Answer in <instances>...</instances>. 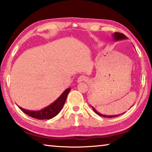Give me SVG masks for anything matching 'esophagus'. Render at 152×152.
Instances as JSON below:
<instances>
[{"label":"esophagus","instance_id":"obj_1","mask_svg":"<svg viewBox=\"0 0 152 152\" xmlns=\"http://www.w3.org/2000/svg\"><path fill=\"white\" fill-rule=\"evenodd\" d=\"M87 80H88V78H87V77H86L85 76H80L78 77V80H77V81H78V82H85V81H87Z\"/></svg>","mask_w":152,"mask_h":152}]
</instances>
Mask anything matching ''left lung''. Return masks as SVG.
<instances>
[{
	"label": "left lung",
	"instance_id": "obj_1",
	"mask_svg": "<svg viewBox=\"0 0 152 152\" xmlns=\"http://www.w3.org/2000/svg\"><path fill=\"white\" fill-rule=\"evenodd\" d=\"M113 39H114L115 41H119V40H123V39H127V37H126V36L123 34V33H117V32H115L113 33ZM92 109H93L94 111L96 113V114H98L99 115H100V116H102V117H109V118H113V117H118L119 115H102V114H101V113H99V112H97L96 109H94V108H93L92 107Z\"/></svg>",
	"mask_w": 152,
	"mask_h": 152
}]
</instances>
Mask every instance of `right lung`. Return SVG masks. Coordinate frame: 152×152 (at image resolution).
I'll use <instances>...</instances> for the list:
<instances>
[{"mask_svg":"<svg viewBox=\"0 0 152 152\" xmlns=\"http://www.w3.org/2000/svg\"><path fill=\"white\" fill-rule=\"evenodd\" d=\"M70 88H67L64 91L59 98H58L56 101L49 105L47 107H45L44 109L39 110H29L25 109H23L22 107H19V109L25 113L29 116L37 119H50L51 118L56 117L60 110L62 109L64 103H65L67 96L70 91Z\"/></svg>","mask_w":152,"mask_h":152,"instance_id":"add662e5","label":"right lung"}]
</instances>
